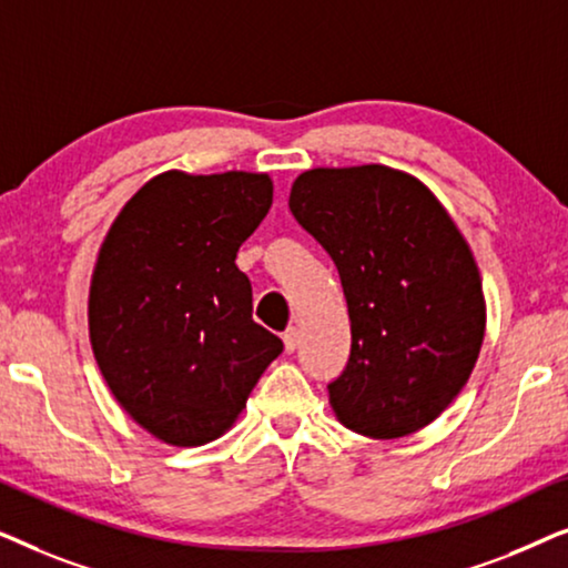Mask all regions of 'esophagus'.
I'll return each instance as SVG.
<instances>
[{
  "label": "esophagus",
  "instance_id": "1",
  "mask_svg": "<svg viewBox=\"0 0 568 568\" xmlns=\"http://www.w3.org/2000/svg\"><path fill=\"white\" fill-rule=\"evenodd\" d=\"M284 348H286V354H292L294 348L300 346V331L297 328H286V333H284Z\"/></svg>",
  "mask_w": 568,
  "mask_h": 568
}]
</instances>
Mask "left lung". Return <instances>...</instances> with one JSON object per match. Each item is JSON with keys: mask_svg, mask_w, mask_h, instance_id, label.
Listing matches in <instances>:
<instances>
[{"mask_svg": "<svg viewBox=\"0 0 568 568\" xmlns=\"http://www.w3.org/2000/svg\"><path fill=\"white\" fill-rule=\"evenodd\" d=\"M290 209L336 263L352 321L333 414L372 439L424 429L468 383L486 333L463 232L418 178L387 165L305 170Z\"/></svg>", "mask_w": 568, "mask_h": 568, "instance_id": "8db88e82", "label": "left lung"}]
</instances>
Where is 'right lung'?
<instances>
[{"mask_svg": "<svg viewBox=\"0 0 568 568\" xmlns=\"http://www.w3.org/2000/svg\"><path fill=\"white\" fill-rule=\"evenodd\" d=\"M274 199L266 173L168 170L126 201L100 245L90 344L119 406L165 445L199 447L243 414L282 338L253 321L235 266Z\"/></svg>", "mask_w": 568, "mask_h": 568, "instance_id": "1", "label": "right lung"}]
</instances>
